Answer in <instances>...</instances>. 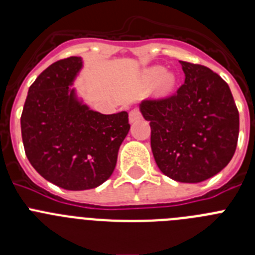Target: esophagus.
I'll use <instances>...</instances> for the list:
<instances>
[{
  "instance_id": "1",
  "label": "esophagus",
  "mask_w": 255,
  "mask_h": 255,
  "mask_svg": "<svg viewBox=\"0 0 255 255\" xmlns=\"http://www.w3.org/2000/svg\"><path fill=\"white\" fill-rule=\"evenodd\" d=\"M140 119H141V114L138 108H134V110H131V111L129 112L130 123H135V121L140 120Z\"/></svg>"
}]
</instances>
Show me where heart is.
Masks as SVG:
<instances>
[{
	"mask_svg": "<svg viewBox=\"0 0 255 255\" xmlns=\"http://www.w3.org/2000/svg\"><path fill=\"white\" fill-rule=\"evenodd\" d=\"M144 79L148 83L158 82V89L162 94L168 93L175 85V75L171 73H164V69L162 66H153L145 70Z\"/></svg>",
	"mask_w": 255,
	"mask_h": 255,
	"instance_id": "b5f03b06",
	"label": "heart"
}]
</instances>
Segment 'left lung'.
Here are the masks:
<instances>
[{
  "instance_id": "1",
  "label": "left lung",
  "mask_w": 255,
  "mask_h": 255,
  "mask_svg": "<svg viewBox=\"0 0 255 255\" xmlns=\"http://www.w3.org/2000/svg\"><path fill=\"white\" fill-rule=\"evenodd\" d=\"M185 83L166 100L143 101L150 147L162 173L179 182H202L233 158L239 112L224 79L202 65L180 61Z\"/></svg>"
}]
</instances>
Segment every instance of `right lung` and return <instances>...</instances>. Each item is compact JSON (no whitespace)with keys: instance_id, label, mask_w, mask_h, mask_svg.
<instances>
[{"instance_id":"add662e5","label":"right lung","mask_w":255,"mask_h":255,"mask_svg":"<svg viewBox=\"0 0 255 255\" xmlns=\"http://www.w3.org/2000/svg\"><path fill=\"white\" fill-rule=\"evenodd\" d=\"M83 58L60 60L30 85L21 114L29 162L47 181L66 190H87L110 179L129 132L128 112L103 115L88 107L71 85Z\"/></svg>"}]
</instances>
